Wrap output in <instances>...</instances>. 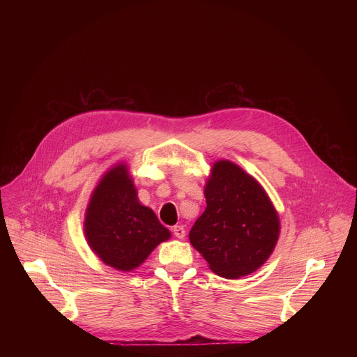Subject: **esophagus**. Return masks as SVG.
Instances as JSON below:
<instances>
[{"instance_id": "34e87169", "label": "esophagus", "mask_w": 357, "mask_h": 357, "mask_svg": "<svg viewBox=\"0 0 357 357\" xmlns=\"http://www.w3.org/2000/svg\"><path fill=\"white\" fill-rule=\"evenodd\" d=\"M172 233H174V234H175V237H178V238H183V237H185V234H186L185 227H183V226H181V225L174 226V227H172Z\"/></svg>"}]
</instances>
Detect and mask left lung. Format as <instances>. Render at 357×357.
Segmentation results:
<instances>
[{"instance_id": "8db88e82", "label": "left lung", "mask_w": 357, "mask_h": 357, "mask_svg": "<svg viewBox=\"0 0 357 357\" xmlns=\"http://www.w3.org/2000/svg\"><path fill=\"white\" fill-rule=\"evenodd\" d=\"M206 209L189 231L192 245L218 275L238 278L273 252L280 220L261 185L229 161H219L205 188Z\"/></svg>"}]
</instances>
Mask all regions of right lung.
Returning a JSON list of instances; mask_svg holds the SVG:
<instances>
[{
	"label": "right lung",
	"mask_w": 357,
	"mask_h": 357,
	"mask_svg": "<svg viewBox=\"0 0 357 357\" xmlns=\"http://www.w3.org/2000/svg\"><path fill=\"white\" fill-rule=\"evenodd\" d=\"M84 234L101 261L120 271L138 267L161 241L171 237L155 213L138 202L123 164L110 169L93 192Z\"/></svg>",
	"instance_id": "1"
}]
</instances>
